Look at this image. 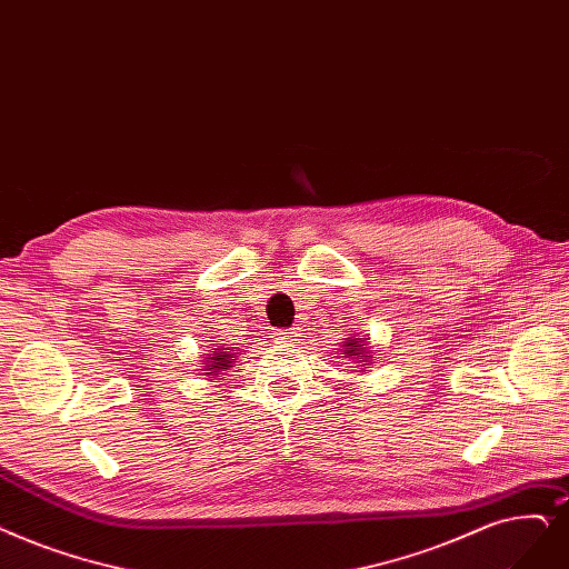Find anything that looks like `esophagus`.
I'll list each match as a JSON object with an SVG mask.
<instances>
[{
    "instance_id": "34e87169",
    "label": "esophagus",
    "mask_w": 569,
    "mask_h": 569,
    "mask_svg": "<svg viewBox=\"0 0 569 569\" xmlns=\"http://www.w3.org/2000/svg\"><path fill=\"white\" fill-rule=\"evenodd\" d=\"M298 337H300L298 330H279L277 332V339L283 343H298Z\"/></svg>"
}]
</instances>
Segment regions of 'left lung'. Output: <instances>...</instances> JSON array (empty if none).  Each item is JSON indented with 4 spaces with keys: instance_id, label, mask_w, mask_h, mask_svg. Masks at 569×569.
Listing matches in <instances>:
<instances>
[{
    "instance_id": "obj_1",
    "label": "left lung",
    "mask_w": 569,
    "mask_h": 569,
    "mask_svg": "<svg viewBox=\"0 0 569 569\" xmlns=\"http://www.w3.org/2000/svg\"><path fill=\"white\" fill-rule=\"evenodd\" d=\"M341 346H343V353H346V358L353 356L358 362L369 365V358H372V356H369V346L365 343V339L349 337V339H346Z\"/></svg>"
}]
</instances>
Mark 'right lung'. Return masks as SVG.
Returning a JSON list of instances; mask_svg holds the SVG:
<instances>
[{"label": "right lung", "mask_w": 569, "mask_h": 569, "mask_svg": "<svg viewBox=\"0 0 569 569\" xmlns=\"http://www.w3.org/2000/svg\"><path fill=\"white\" fill-rule=\"evenodd\" d=\"M232 360H234V346L232 343H223V346H211V351L207 353V360L202 362L204 369L202 375L213 379L218 372H226V369L232 367Z\"/></svg>", "instance_id": "obj_1"}]
</instances>
